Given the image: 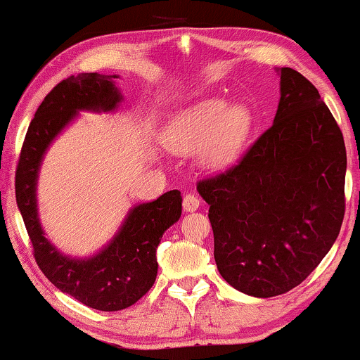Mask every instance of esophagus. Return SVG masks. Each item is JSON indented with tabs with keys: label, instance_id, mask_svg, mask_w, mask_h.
Returning <instances> with one entry per match:
<instances>
[{
	"label": "esophagus",
	"instance_id": "34e87169",
	"mask_svg": "<svg viewBox=\"0 0 360 360\" xmlns=\"http://www.w3.org/2000/svg\"><path fill=\"white\" fill-rule=\"evenodd\" d=\"M200 198L197 197V195H192V193H188V195H185L184 197V210L185 212H195V210H198V207H200Z\"/></svg>",
	"mask_w": 360,
	"mask_h": 360
}]
</instances>
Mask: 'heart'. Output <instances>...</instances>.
Here are the masks:
<instances>
[{
	"label": "heart",
	"mask_w": 360,
	"mask_h": 360,
	"mask_svg": "<svg viewBox=\"0 0 360 360\" xmlns=\"http://www.w3.org/2000/svg\"><path fill=\"white\" fill-rule=\"evenodd\" d=\"M250 112L242 103L210 98L175 115L163 131V145L175 155L197 152L198 165L219 170L229 165L250 131Z\"/></svg>",
	"instance_id": "heart-1"
}]
</instances>
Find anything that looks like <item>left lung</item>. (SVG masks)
Here are the masks:
<instances>
[{"label":"left lung","instance_id":"8db88e82","mask_svg":"<svg viewBox=\"0 0 360 360\" xmlns=\"http://www.w3.org/2000/svg\"><path fill=\"white\" fill-rule=\"evenodd\" d=\"M281 98L238 165L197 185L214 229L217 269L243 294L267 299L304 282L342 225L344 136L317 88L275 68Z\"/></svg>","mask_w":360,"mask_h":360}]
</instances>
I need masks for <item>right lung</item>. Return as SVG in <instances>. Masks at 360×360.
Segmentation results:
<instances>
[{"label": "right lung", "mask_w": 360, "mask_h": 360, "mask_svg": "<svg viewBox=\"0 0 360 360\" xmlns=\"http://www.w3.org/2000/svg\"><path fill=\"white\" fill-rule=\"evenodd\" d=\"M118 75L79 73L53 88L31 120L16 170V203L39 269L56 288L88 307L115 312L130 307L153 285L157 248L181 215L179 190L133 205L112 240L91 255H68L44 233L38 212V179L44 155L79 112L113 113L123 101Z\"/></svg>", "instance_id": "obj_1"}]
</instances>
